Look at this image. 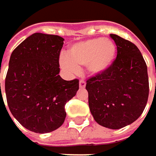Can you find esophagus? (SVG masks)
I'll return each instance as SVG.
<instances>
[{
    "label": "esophagus",
    "mask_w": 156,
    "mask_h": 156,
    "mask_svg": "<svg viewBox=\"0 0 156 156\" xmlns=\"http://www.w3.org/2000/svg\"><path fill=\"white\" fill-rule=\"evenodd\" d=\"M85 87H86V82L84 80H80L79 81V87L80 88H85Z\"/></svg>",
    "instance_id": "esophagus-1"
}]
</instances>
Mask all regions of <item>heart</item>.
Instances as JSON below:
<instances>
[{
  "label": "heart",
  "instance_id": "obj_1",
  "mask_svg": "<svg viewBox=\"0 0 156 156\" xmlns=\"http://www.w3.org/2000/svg\"><path fill=\"white\" fill-rule=\"evenodd\" d=\"M116 56V46L109 39L94 38L77 42L68 48L67 57L61 56V68L70 74L86 67L87 73L92 77L106 72L113 65Z\"/></svg>",
  "mask_w": 156,
  "mask_h": 156
}]
</instances>
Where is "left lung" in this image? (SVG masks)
<instances>
[{
    "label": "left lung",
    "instance_id": "left-lung-1",
    "mask_svg": "<svg viewBox=\"0 0 156 156\" xmlns=\"http://www.w3.org/2000/svg\"><path fill=\"white\" fill-rule=\"evenodd\" d=\"M117 48L111 68L87 81L88 106L95 121L120 129L135 122L146 106L149 94L147 67L134 43L110 34Z\"/></svg>",
    "mask_w": 156,
    "mask_h": 156
}]
</instances>
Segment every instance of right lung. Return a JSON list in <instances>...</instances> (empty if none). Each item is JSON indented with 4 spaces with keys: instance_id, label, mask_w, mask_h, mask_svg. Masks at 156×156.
<instances>
[{
    "instance_id": "right-lung-1",
    "label": "right lung",
    "mask_w": 156,
    "mask_h": 156,
    "mask_svg": "<svg viewBox=\"0 0 156 156\" xmlns=\"http://www.w3.org/2000/svg\"><path fill=\"white\" fill-rule=\"evenodd\" d=\"M63 44L60 36L37 32L11 55L5 78L8 107L16 120L31 132L45 134L61 126L67 115L65 105L78 90V79L68 81L58 75Z\"/></svg>"
}]
</instances>
